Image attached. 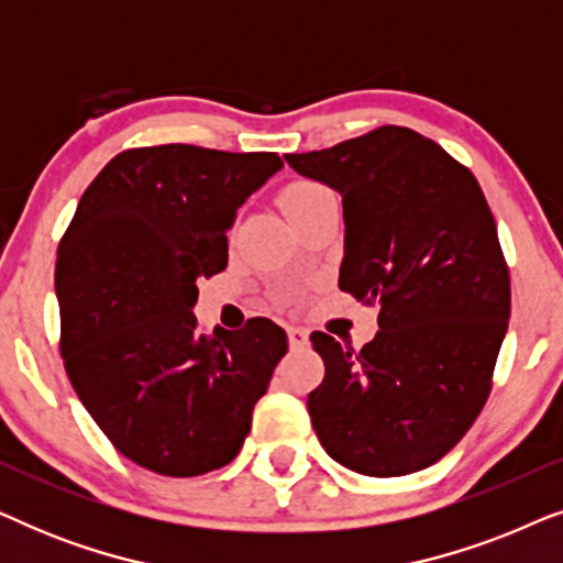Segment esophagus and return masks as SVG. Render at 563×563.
Returning a JSON list of instances; mask_svg holds the SVG:
<instances>
[{
	"mask_svg": "<svg viewBox=\"0 0 563 563\" xmlns=\"http://www.w3.org/2000/svg\"><path fill=\"white\" fill-rule=\"evenodd\" d=\"M287 338H289L291 349H302V345L307 343V330L291 325V328H287Z\"/></svg>",
	"mask_w": 563,
	"mask_h": 563,
	"instance_id": "esophagus-1",
	"label": "esophagus"
}]
</instances>
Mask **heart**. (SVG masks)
<instances>
[{
	"label": "heart",
	"instance_id": "b5f03b06",
	"mask_svg": "<svg viewBox=\"0 0 563 563\" xmlns=\"http://www.w3.org/2000/svg\"><path fill=\"white\" fill-rule=\"evenodd\" d=\"M330 199H335L333 191H330L328 187H322V184H318V181H310V179H295L279 191L282 212L287 214L295 225L302 218H307V214L318 210L320 205L330 202Z\"/></svg>",
	"mask_w": 563,
	"mask_h": 563
}]
</instances>
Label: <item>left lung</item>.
<instances>
[{
	"instance_id": "obj_1",
	"label": "left lung",
	"mask_w": 563,
	"mask_h": 563,
	"mask_svg": "<svg viewBox=\"0 0 563 563\" xmlns=\"http://www.w3.org/2000/svg\"><path fill=\"white\" fill-rule=\"evenodd\" d=\"M284 161L343 195L338 287L379 307L356 351L312 333L325 379L307 397L322 449L366 476L443 459L479 418L507 320L510 268L479 181L410 128L382 125Z\"/></svg>"
}]
</instances>
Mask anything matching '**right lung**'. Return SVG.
<instances>
[{"mask_svg": "<svg viewBox=\"0 0 563 563\" xmlns=\"http://www.w3.org/2000/svg\"><path fill=\"white\" fill-rule=\"evenodd\" d=\"M282 168L276 153L187 143L114 156L58 245L60 356L122 456L164 476L230 464L287 333L268 318L205 335L197 279L228 266L235 210Z\"/></svg>", "mask_w": 563, "mask_h": 563, "instance_id": "add662e5", "label": "right lung"}]
</instances>
